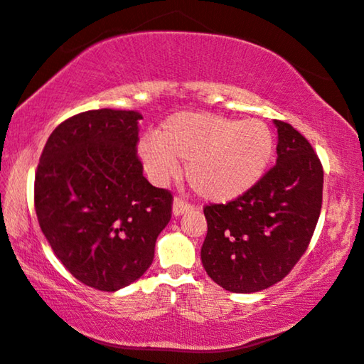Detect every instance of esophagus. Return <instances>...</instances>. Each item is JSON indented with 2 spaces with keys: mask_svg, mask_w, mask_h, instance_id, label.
I'll use <instances>...</instances> for the list:
<instances>
[{
  "mask_svg": "<svg viewBox=\"0 0 364 364\" xmlns=\"http://www.w3.org/2000/svg\"><path fill=\"white\" fill-rule=\"evenodd\" d=\"M190 209H193V206L190 205L188 201L181 198V196H176L174 203H172V213H174V215H181L183 213L190 211Z\"/></svg>",
  "mask_w": 364,
  "mask_h": 364,
  "instance_id": "esophagus-1",
  "label": "esophagus"
}]
</instances>
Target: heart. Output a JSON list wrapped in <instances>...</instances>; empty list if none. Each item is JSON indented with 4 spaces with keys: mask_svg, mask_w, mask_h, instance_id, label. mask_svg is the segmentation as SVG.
<instances>
[{
    "mask_svg": "<svg viewBox=\"0 0 364 364\" xmlns=\"http://www.w3.org/2000/svg\"><path fill=\"white\" fill-rule=\"evenodd\" d=\"M275 151V137L259 119H233L211 113H177L156 139L139 142L145 171L163 183L187 163L190 187L209 201H230L262 178Z\"/></svg>",
    "mask_w": 364,
    "mask_h": 364,
    "instance_id": "b5f03b06",
    "label": "heart"
}]
</instances>
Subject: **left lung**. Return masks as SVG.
I'll list each match as a JSON object with an SVG mask.
<instances>
[{
    "instance_id": "1",
    "label": "left lung",
    "mask_w": 364,
    "mask_h": 364,
    "mask_svg": "<svg viewBox=\"0 0 364 364\" xmlns=\"http://www.w3.org/2000/svg\"><path fill=\"white\" fill-rule=\"evenodd\" d=\"M277 164L238 198L205 206L201 262L230 292H257L288 275L314 237L323 203V166L314 146L284 121Z\"/></svg>"
}]
</instances>
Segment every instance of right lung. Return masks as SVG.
Wrapping results in <instances>:
<instances>
[{
	"label": "right lung",
	"instance_id": "add662e5",
	"mask_svg": "<svg viewBox=\"0 0 364 364\" xmlns=\"http://www.w3.org/2000/svg\"><path fill=\"white\" fill-rule=\"evenodd\" d=\"M134 110H89L55 127L35 174V211L63 267L118 291L145 273L172 214V193L144 177Z\"/></svg>",
	"mask_w": 364,
	"mask_h": 364
}]
</instances>
